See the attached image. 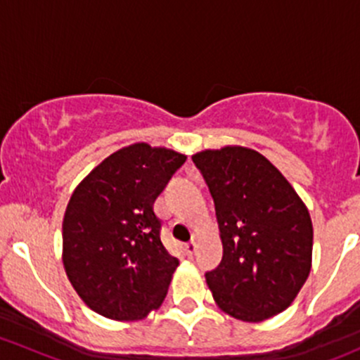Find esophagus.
Returning <instances> with one entry per match:
<instances>
[{
    "label": "esophagus",
    "mask_w": 360,
    "mask_h": 360,
    "mask_svg": "<svg viewBox=\"0 0 360 360\" xmlns=\"http://www.w3.org/2000/svg\"><path fill=\"white\" fill-rule=\"evenodd\" d=\"M197 249H198V244L195 240H191V242H188V244H184V252H186L188 257H193L195 252H197Z\"/></svg>",
    "instance_id": "esophagus-1"
}]
</instances>
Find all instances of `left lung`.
Instances as JSON below:
<instances>
[{
  "mask_svg": "<svg viewBox=\"0 0 360 360\" xmlns=\"http://www.w3.org/2000/svg\"><path fill=\"white\" fill-rule=\"evenodd\" d=\"M216 205L223 259L205 275L217 308L261 322L291 307L311 268L307 205L268 158L237 144L195 153Z\"/></svg>",
  "mask_w": 360,
  "mask_h": 360,
  "instance_id": "obj_1",
  "label": "left lung"
}]
</instances>
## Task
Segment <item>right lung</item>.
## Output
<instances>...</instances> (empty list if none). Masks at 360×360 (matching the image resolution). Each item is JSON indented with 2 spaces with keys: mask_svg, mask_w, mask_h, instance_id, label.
Listing matches in <instances>:
<instances>
[{
  "mask_svg": "<svg viewBox=\"0 0 360 360\" xmlns=\"http://www.w3.org/2000/svg\"><path fill=\"white\" fill-rule=\"evenodd\" d=\"M186 155L134 143L94 167L72 191L63 221L66 275L94 311L143 321L165 300L177 257L160 240L153 203Z\"/></svg>",
  "mask_w": 360,
  "mask_h": 360,
  "instance_id": "right-lung-1",
  "label": "right lung"
}]
</instances>
